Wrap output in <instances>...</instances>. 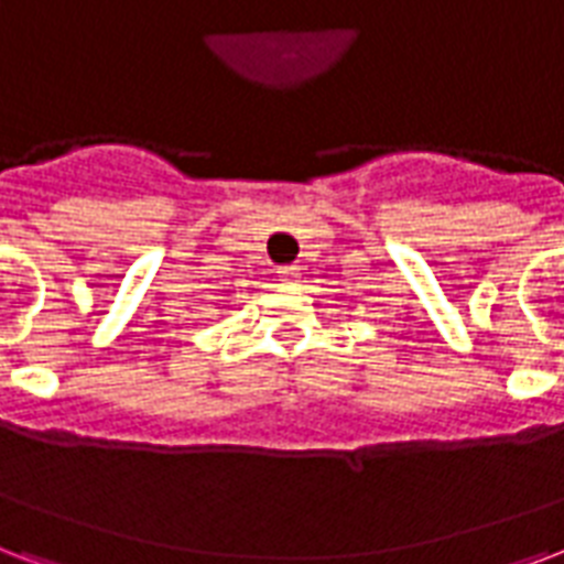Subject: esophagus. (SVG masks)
I'll return each instance as SVG.
<instances>
[{
	"mask_svg": "<svg viewBox=\"0 0 564 564\" xmlns=\"http://www.w3.org/2000/svg\"><path fill=\"white\" fill-rule=\"evenodd\" d=\"M279 282H282V285H297L300 282L297 267H282V270H279Z\"/></svg>",
	"mask_w": 564,
	"mask_h": 564,
	"instance_id": "esophagus-1",
	"label": "esophagus"
}]
</instances>
